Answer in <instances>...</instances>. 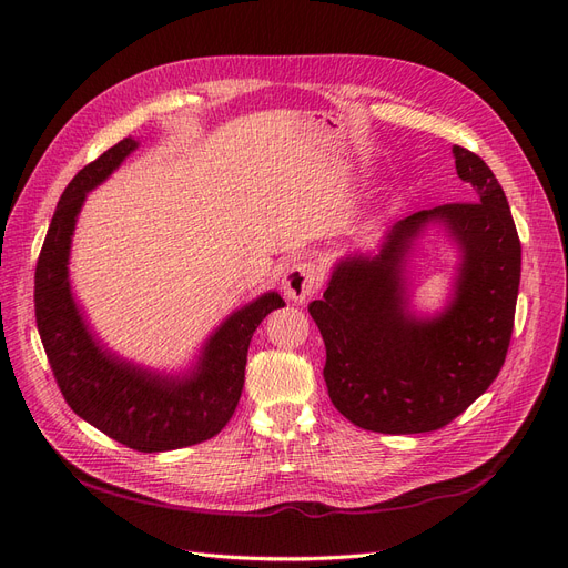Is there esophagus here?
<instances>
[{
  "label": "esophagus",
  "instance_id": "34e87169",
  "mask_svg": "<svg viewBox=\"0 0 568 568\" xmlns=\"http://www.w3.org/2000/svg\"><path fill=\"white\" fill-rule=\"evenodd\" d=\"M320 287V271L315 262H294L283 276V292L292 302H306Z\"/></svg>",
  "mask_w": 568,
  "mask_h": 568
}]
</instances>
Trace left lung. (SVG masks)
Instances as JSON below:
<instances>
[{
	"label": "left lung",
	"mask_w": 568,
	"mask_h": 568,
	"mask_svg": "<svg viewBox=\"0 0 568 568\" xmlns=\"http://www.w3.org/2000/svg\"><path fill=\"white\" fill-rule=\"evenodd\" d=\"M453 155L474 202L399 220L378 253L343 257L323 300L308 304L327 348L329 399L368 432L446 427L506 362L520 287V239L491 169L462 145ZM432 222L447 225L463 262L452 304L434 318H417L407 308L403 266L412 241Z\"/></svg>",
	"instance_id": "obj_1"
}]
</instances>
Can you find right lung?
Here are the masks:
<instances>
[{
    "mask_svg": "<svg viewBox=\"0 0 568 568\" xmlns=\"http://www.w3.org/2000/svg\"><path fill=\"white\" fill-rule=\"evenodd\" d=\"M139 143L122 139L64 187L34 274L37 327L71 410L139 453L194 446L223 429L241 399L253 332L285 302L278 292L234 311L185 376H162L104 351L71 297L69 248L85 194L106 181Z\"/></svg>",
    "mask_w": 568,
    "mask_h": 568,
    "instance_id": "add662e5",
    "label": "right lung"
}]
</instances>
